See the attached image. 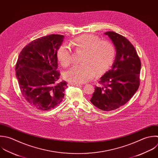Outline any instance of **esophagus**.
Wrapping results in <instances>:
<instances>
[{
  "instance_id": "1",
  "label": "esophagus",
  "mask_w": 158,
  "mask_h": 158,
  "mask_svg": "<svg viewBox=\"0 0 158 158\" xmlns=\"http://www.w3.org/2000/svg\"><path fill=\"white\" fill-rule=\"evenodd\" d=\"M68 86H81V85L78 84V83H68Z\"/></svg>"
}]
</instances>
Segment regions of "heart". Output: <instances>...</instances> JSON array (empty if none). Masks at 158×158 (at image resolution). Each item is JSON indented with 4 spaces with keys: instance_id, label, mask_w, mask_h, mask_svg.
<instances>
[{
    "instance_id": "heart-1",
    "label": "heart",
    "mask_w": 158,
    "mask_h": 158,
    "mask_svg": "<svg viewBox=\"0 0 158 158\" xmlns=\"http://www.w3.org/2000/svg\"><path fill=\"white\" fill-rule=\"evenodd\" d=\"M77 51H82L80 64L75 65L64 75L65 78L72 83H83L95 75L105 73L113 65L116 57V48L108 40H101L96 35L83 34L72 41ZM57 56L61 65L67 67L73 62L70 48L61 45Z\"/></svg>"
}]
</instances>
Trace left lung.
Instances as JSON below:
<instances>
[{
    "instance_id": "1",
    "label": "left lung",
    "mask_w": 158,
    "mask_h": 158,
    "mask_svg": "<svg viewBox=\"0 0 158 158\" xmlns=\"http://www.w3.org/2000/svg\"><path fill=\"white\" fill-rule=\"evenodd\" d=\"M116 48V57L112 69L100 79V86L90 99L98 109L104 111L115 110L126 104L139 86L141 62L132 44L124 36L107 31Z\"/></svg>"
}]
</instances>
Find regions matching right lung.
<instances>
[{
  "label": "right lung",
  "instance_id": "add662e5",
  "mask_svg": "<svg viewBox=\"0 0 158 158\" xmlns=\"http://www.w3.org/2000/svg\"><path fill=\"white\" fill-rule=\"evenodd\" d=\"M64 36L50 35L27 44L19 54L15 72L25 100L33 107L49 110L62 101L67 88L59 81L57 52Z\"/></svg>",
  "mask_w": 158,
  "mask_h": 158
}]
</instances>
